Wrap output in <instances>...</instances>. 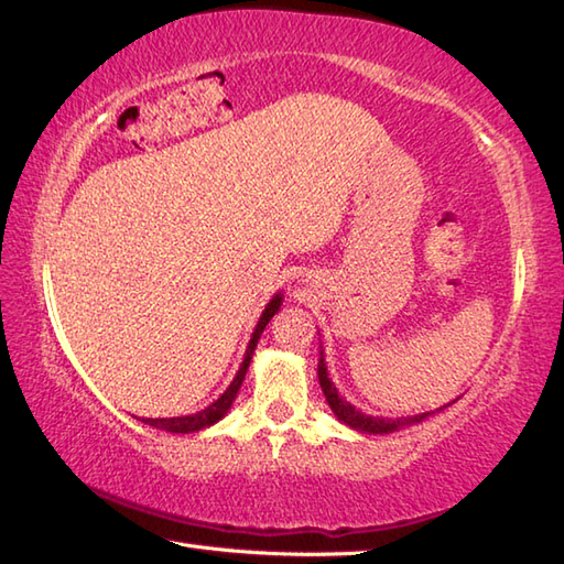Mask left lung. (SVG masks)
Segmentation results:
<instances>
[{
    "instance_id": "1",
    "label": "left lung",
    "mask_w": 564,
    "mask_h": 564,
    "mask_svg": "<svg viewBox=\"0 0 564 564\" xmlns=\"http://www.w3.org/2000/svg\"><path fill=\"white\" fill-rule=\"evenodd\" d=\"M318 383H321V391L325 395V400H328L330 410L335 412V417L340 420L343 424H347V427H352L361 434H391V432H398L403 427H410V424H417L422 420H427L430 415H434V412L440 410H430V412H420V415H408V417H373V415H367V412L357 410L352 403H347V400L337 393L335 383L328 379V367H325V359H323V352H321V359H318Z\"/></svg>"
}]
</instances>
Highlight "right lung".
<instances>
[{
  "label": "right lung",
  "mask_w": 564,
  "mask_h": 564,
  "mask_svg": "<svg viewBox=\"0 0 564 564\" xmlns=\"http://www.w3.org/2000/svg\"><path fill=\"white\" fill-rule=\"evenodd\" d=\"M280 306H282V294H274V296L270 299V304L265 306V311H262V316H260V321H258V325H256L253 335H250V343H248V347H246V355H243V361H241L239 371H236L234 381L229 383L227 391H224V393L215 400V403L207 405L205 410L195 412V415L159 417V420L142 417V422H144V424H149V427H156V430H164V432H173V434H191V432H199V430L212 427V424L219 422L224 415H227L229 408L234 405L236 395H239V388H241V383H243V379H246V371H248V367H250V359H253V352H256V347H258L260 335H262V330H265V325L270 323V318H272L274 314H278Z\"/></svg>",
  "instance_id": "add662e5"
}]
</instances>
